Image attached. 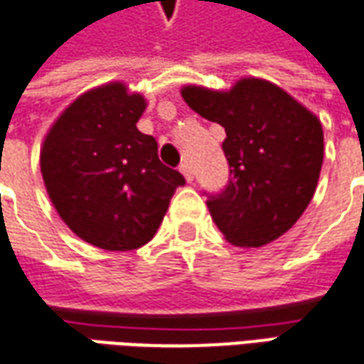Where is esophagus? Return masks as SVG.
Wrapping results in <instances>:
<instances>
[{
  "label": "esophagus",
  "mask_w": 364,
  "mask_h": 364,
  "mask_svg": "<svg viewBox=\"0 0 364 364\" xmlns=\"http://www.w3.org/2000/svg\"><path fill=\"white\" fill-rule=\"evenodd\" d=\"M179 171H181V173H183L185 181H187V183L193 181V171H191V165H189V163H183V165L179 166Z\"/></svg>",
  "instance_id": "obj_1"
}]
</instances>
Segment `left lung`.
I'll use <instances>...</instances> for the list:
<instances>
[{
	"instance_id": "1",
	"label": "left lung",
	"mask_w": 364,
	"mask_h": 364,
	"mask_svg": "<svg viewBox=\"0 0 364 364\" xmlns=\"http://www.w3.org/2000/svg\"><path fill=\"white\" fill-rule=\"evenodd\" d=\"M185 103L226 130L228 187L208 199L230 245L259 248L283 236L306 212L324 161L316 114L264 79L242 77L230 89L185 85Z\"/></svg>"
}]
</instances>
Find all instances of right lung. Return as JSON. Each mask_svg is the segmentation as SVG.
<instances>
[{
  "label": "right lung",
  "instance_id": "add662e5",
  "mask_svg": "<svg viewBox=\"0 0 364 364\" xmlns=\"http://www.w3.org/2000/svg\"><path fill=\"white\" fill-rule=\"evenodd\" d=\"M144 95L112 81L81 93L55 119L40 173L60 220L103 250L144 246L185 179L159 161V144L136 128Z\"/></svg>",
  "mask_w": 364,
  "mask_h": 364
}]
</instances>
